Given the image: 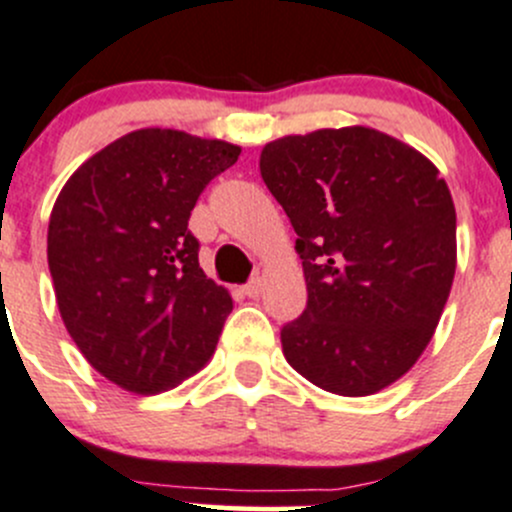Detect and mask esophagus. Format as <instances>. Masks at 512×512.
I'll return each mask as SVG.
<instances>
[{"instance_id": "obj_1", "label": "esophagus", "mask_w": 512, "mask_h": 512, "mask_svg": "<svg viewBox=\"0 0 512 512\" xmlns=\"http://www.w3.org/2000/svg\"><path fill=\"white\" fill-rule=\"evenodd\" d=\"M261 291H263L261 278H254V281H249L244 288H241V293H244V296H249V298H258V296H261Z\"/></svg>"}]
</instances>
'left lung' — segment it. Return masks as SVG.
I'll use <instances>...</instances> for the list:
<instances>
[{"label":"left lung","instance_id":"8db88e82","mask_svg":"<svg viewBox=\"0 0 512 512\" xmlns=\"http://www.w3.org/2000/svg\"><path fill=\"white\" fill-rule=\"evenodd\" d=\"M263 184L296 231L308 303L283 356L313 386L373 396L433 338L458 261L455 206L433 161L371 126L268 141Z\"/></svg>","mask_w":512,"mask_h":512}]
</instances>
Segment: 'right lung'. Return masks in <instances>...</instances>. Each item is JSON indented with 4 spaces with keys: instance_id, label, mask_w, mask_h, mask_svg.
Instances as JSON below:
<instances>
[{
    "instance_id": "right-lung-1",
    "label": "right lung",
    "mask_w": 512,
    "mask_h": 512,
    "mask_svg": "<svg viewBox=\"0 0 512 512\" xmlns=\"http://www.w3.org/2000/svg\"><path fill=\"white\" fill-rule=\"evenodd\" d=\"M241 146L136 129L86 159L49 216L59 313L82 356L136 396L179 386L219 343L231 293L199 266L189 216Z\"/></svg>"
}]
</instances>
